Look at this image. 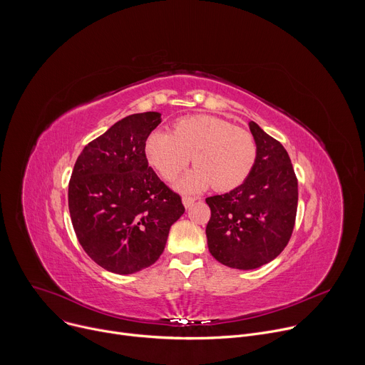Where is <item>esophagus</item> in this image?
Returning a JSON list of instances; mask_svg holds the SVG:
<instances>
[{"label": "esophagus", "mask_w": 365, "mask_h": 365, "mask_svg": "<svg viewBox=\"0 0 365 365\" xmlns=\"http://www.w3.org/2000/svg\"><path fill=\"white\" fill-rule=\"evenodd\" d=\"M195 197H192V196H183V199H182V202H183V206L186 207V210H189V207L195 203Z\"/></svg>", "instance_id": "34e87169"}]
</instances>
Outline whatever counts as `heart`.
<instances>
[{
    "mask_svg": "<svg viewBox=\"0 0 365 365\" xmlns=\"http://www.w3.org/2000/svg\"><path fill=\"white\" fill-rule=\"evenodd\" d=\"M145 162L165 180H172L190 162L196 165L176 182L182 192L214 186L232 190L251 173L257 159L254 137L244 128L214 115H190L178 120L170 134L153 131L144 141Z\"/></svg>",
    "mask_w": 365,
    "mask_h": 365,
    "instance_id": "1",
    "label": "heart"
}]
</instances>
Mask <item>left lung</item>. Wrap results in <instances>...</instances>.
<instances>
[{
    "mask_svg": "<svg viewBox=\"0 0 365 365\" xmlns=\"http://www.w3.org/2000/svg\"><path fill=\"white\" fill-rule=\"evenodd\" d=\"M257 159L235 189L206 197L211 220L207 248L215 259L237 270H254L287 245L297 211V179L284 147L251 121Z\"/></svg>",
    "mask_w": 365,
    "mask_h": 365,
    "instance_id": "8db88e82",
    "label": "left lung"
}]
</instances>
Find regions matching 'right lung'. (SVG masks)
<instances>
[{"label":"right lung","instance_id":"1","mask_svg":"<svg viewBox=\"0 0 365 365\" xmlns=\"http://www.w3.org/2000/svg\"><path fill=\"white\" fill-rule=\"evenodd\" d=\"M160 113L133 114L91 141L69 182V212L76 237L96 264L133 274L158 262L170 227L185 207L148 166L147 135Z\"/></svg>","mask_w":365,"mask_h":365}]
</instances>
